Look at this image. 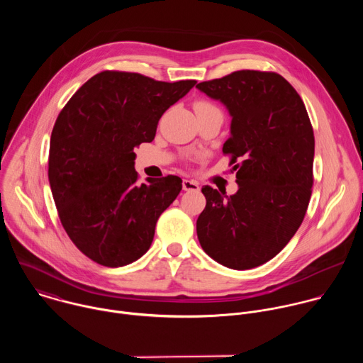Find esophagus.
<instances>
[{"label":"esophagus","instance_id":"1","mask_svg":"<svg viewBox=\"0 0 363 363\" xmlns=\"http://www.w3.org/2000/svg\"><path fill=\"white\" fill-rule=\"evenodd\" d=\"M182 188H184V191H195V192L199 191L198 182L192 181V179H184L182 181Z\"/></svg>","mask_w":363,"mask_h":363}]
</instances>
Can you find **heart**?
Here are the masks:
<instances>
[{
	"label": "heart",
	"mask_w": 363,
	"mask_h": 363,
	"mask_svg": "<svg viewBox=\"0 0 363 363\" xmlns=\"http://www.w3.org/2000/svg\"><path fill=\"white\" fill-rule=\"evenodd\" d=\"M213 105H210V103H206V101H196L195 103V111H198V109H203V108H211Z\"/></svg>",
	"instance_id": "heart-1"
}]
</instances>
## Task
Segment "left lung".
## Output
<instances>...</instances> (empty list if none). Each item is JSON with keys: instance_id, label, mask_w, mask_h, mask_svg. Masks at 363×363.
Instances as JSON below:
<instances>
[{"instance_id": "8db88e82", "label": "left lung", "mask_w": 363, "mask_h": 363, "mask_svg": "<svg viewBox=\"0 0 363 363\" xmlns=\"http://www.w3.org/2000/svg\"><path fill=\"white\" fill-rule=\"evenodd\" d=\"M196 89L231 116L223 152L231 155L238 184L230 196L202 188L206 205L196 235L217 263L254 269L276 257L304 218L313 185V128L301 97L277 73L240 70Z\"/></svg>"}]
</instances>
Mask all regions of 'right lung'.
I'll return each mask as SVG.
<instances>
[{"label": "right lung", "instance_id": "add662e5", "mask_svg": "<svg viewBox=\"0 0 363 363\" xmlns=\"http://www.w3.org/2000/svg\"><path fill=\"white\" fill-rule=\"evenodd\" d=\"M195 83L108 70L89 79L60 112L50 139L48 181L67 235L90 260L122 267L149 250L182 179L139 184L133 149L153 140L161 116Z\"/></svg>", "mask_w": 363, "mask_h": 363}]
</instances>
